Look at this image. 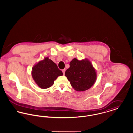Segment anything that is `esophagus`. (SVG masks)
Returning a JSON list of instances; mask_svg holds the SVG:
<instances>
[{
	"instance_id": "1",
	"label": "esophagus",
	"mask_w": 133,
	"mask_h": 133,
	"mask_svg": "<svg viewBox=\"0 0 133 133\" xmlns=\"http://www.w3.org/2000/svg\"><path fill=\"white\" fill-rule=\"evenodd\" d=\"M65 71H66V70L65 69L62 70V72H63V75L65 74Z\"/></svg>"
}]
</instances>
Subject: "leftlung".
I'll list each match as a JSON object with an SVG mask.
<instances>
[{
	"mask_svg": "<svg viewBox=\"0 0 133 133\" xmlns=\"http://www.w3.org/2000/svg\"><path fill=\"white\" fill-rule=\"evenodd\" d=\"M65 75L73 88L77 91L88 90L94 84L97 79L95 68L87 59L82 60L73 59Z\"/></svg>",
	"mask_w": 133,
	"mask_h": 133,
	"instance_id": "left-lung-1",
	"label": "left lung"
}]
</instances>
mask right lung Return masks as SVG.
<instances>
[{
  "mask_svg": "<svg viewBox=\"0 0 133 133\" xmlns=\"http://www.w3.org/2000/svg\"><path fill=\"white\" fill-rule=\"evenodd\" d=\"M32 76L35 82L41 89L50 87L58 76H62V72L57 65L48 57L38 62L32 68Z\"/></svg>",
  "mask_w": 133,
  "mask_h": 133,
  "instance_id": "add662e5",
  "label": "right lung"
}]
</instances>
